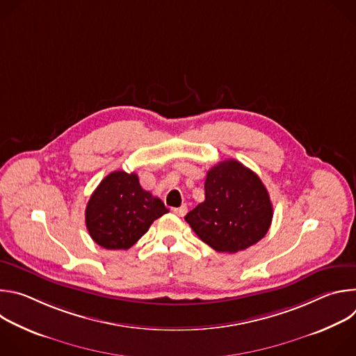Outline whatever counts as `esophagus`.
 Returning <instances> with one entry per match:
<instances>
[{"label":"esophagus","instance_id":"esophagus-1","mask_svg":"<svg viewBox=\"0 0 356 356\" xmlns=\"http://www.w3.org/2000/svg\"><path fill=\"white\" fill-rule=\"evenodd\" d=\"M172 211H173L176 216H179V217H183V216H186V213H187V206H186V204H183L181 207H177V209H172Z\"/></svg>","mask_w":356,"mask_h":356}]
</instances>
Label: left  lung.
<instances>
[{"label": "left lung", "instance_id": "8db88e82", "mask_svg": "<svg viewBox=\"0 0 356 356\" xmlns=\"http://www.w3.org/2000/svg\"><path fill=\"white\" fill-rule=\"evenodd\" d=\"M206 200L184 220L217 252L235 253L259 242L272 224L273 206L259 176L235 159L207 173Z\"/></svg>", "mask_w": 356, "mask_h": 356}]
</instances>
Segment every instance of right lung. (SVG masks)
Instances as JSON below:
<instances>
[{"label":"right lung","mask_w":356,"mask_h":356,"mask_svg":"<svg viewBox=\"0 0 356 356\" xmlns=\"http://www.w3.org/2000/svg\"><path fill=\"white\" fill-rule=\"evenodd\" d=\"M166 213L163 201L140 187L138 175L117 170L101 180L91 194L86 227L99 246L129 249Z\"/></svg>","instance_id":"right-lung-1"}]
</instances>
